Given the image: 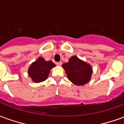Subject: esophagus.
Here are the masks:
<instances>
[{"mask_svg": "<svg viewBox=\"0 0 124 124\" xmlns=\"http://www.w3.org/2000/svg\"><path fill=\"white\" fill-rule=\"evenodd\" d=\"M56 64L57 66H61V65H62V62H56Z\"/></svg>", "mask_w": 124, "mask_h": 124, "instance_id": "1", "label": "esophagus"}]
</instances>
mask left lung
<instances>
[{
  "instance_id": "1",
  "label": "left lung",
  "mask_w": 124,
  "mask_h": 124,
  "mask_svg": "<svg viewBox=\"0 0 124 124\" xmlns=\"http://www.w3.org/2000/svg\"><path fill=\"white\" fill-rule=\"evenodd\" d=\"M68 80L76 86H84L91 80L93 70L92 66L76 56L62 64Z\"/></svg>"
}]
</instances>
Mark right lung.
<instances>
[{
  "label": "right lung",
  "mask_w": 124,
  "mask_h": 124,
  "mask_svg": "<svg viewBox=\"0 0 124 124\" xmlns=\"http://www.w3.org/2000/svg\"><path fill=\"white\" fill-rule=\"evenodd\" d=\"M55 66L51 60L46 61L42 57H38L28 68V74L34 82H42L48 78L51 69Z\"/></svg>",
  "instance_id": "right-lung-1"
}]
</instances>
